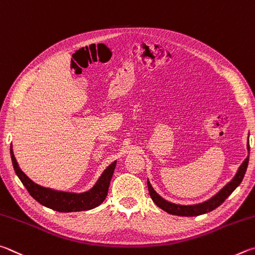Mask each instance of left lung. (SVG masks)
I'll use <instances>...</instances> for the list:
<instances>
[{
	"label": "left lung",
	"mask_w": 255,
	"mask_h": 255,
	"mask_svg": "<svg viewBox=\"0 0 255 255\" xmlns=\"http://www.w3.org/2000/svg\"><path fill=\"white\" fill-rule=\"evenodd\" d=\"M247 148L249 151V155H250V143L248 140V144ZM249 155L247 159L244 160L242 164L239 167L238 172L234 176L233 179H232L229 184H226L223 188L218 191L216 195H214L212 198H209L207 200H205L203 203L199 204H194V205H179V204H175V203H170L162 198L157 191L153 189V187L151 186L150 181L148 179V189H149V194L152 198L153 203L157 205L158 207L163 209L164 212H167L171 215H178V216H198V215H203V214H206L208 212H212L214 209L217 208L220 205L224 203V200L229 197V196L233 193V191L236 189L241 182H242L245 171L248 169V164H249Z\"/></svg>",
	"instance_id": "left-lung-1"
}]
</instances>
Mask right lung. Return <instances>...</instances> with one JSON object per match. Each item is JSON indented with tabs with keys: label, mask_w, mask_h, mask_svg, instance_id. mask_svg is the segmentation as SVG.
<instances>
[{
	"label": "right lung",
	"mask_w": 255,
	"mask_h": 255,
	"mask_svg": "<svg viewBox=\"0 0 255 255\" xmlns=\"http://www.w3.org/2000/svg\"><path fill=\"white\" fill-rule=\"evenodd\" d=\"M12 164L14 168L16 176L19 177L22 184L29 191V194L43 206H46L53 211L60 213H71V212H82L93 209L104 202L107 193H109L110 182L113 176L116 161L112 162L107 167L102 175L98 178L96 184L91 189L84 193H68V191H60L51 188H46L38 184H35L25 173L21 170L16 159L13 153L12 144L10 148Z\"/></svg>",
	"instance_id": "right-lung-1"
}]
</instances>
